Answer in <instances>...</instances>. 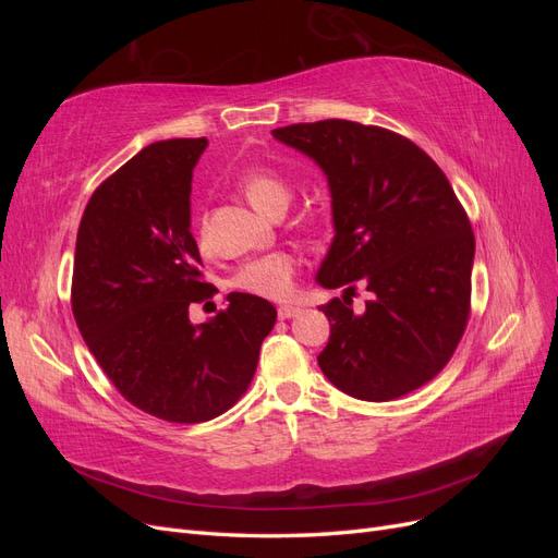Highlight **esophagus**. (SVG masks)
<instances>
[{
	"instance_id": "34e87169",
	"label": "esophagus",
	"mask_w": 558,
	"mask_h": 558,
	"mask_svg": "<svg viewBox=\"0 0 558 558\" xmlns=\"http://www.w3.org/2000/svg\"><path fill=\"white\" fill-rule=\"evenodd\" d=\"M298 312H300V307H295V305H281V307L277 310V314H279V318H281V320L295 316Z\"/></svg>"
}]
</instances>
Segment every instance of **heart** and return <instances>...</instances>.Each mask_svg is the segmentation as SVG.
Returning <instances> with one entry per match:
<instances>
[{
	"instance_id": "b5f03b06",
	"label": "heart",
	"mask_w": 558,
	"mask_h": 558,
	"mask_svg": "<svg viewBox=\"0 0 558 558\" xmlns=\"http://www.w3.org/2000/svg\"><path fill=\"white\" fill-rule=\"evenodd\" d=\"M240 189L246 195L253 207L258 211L272 216L279 209H286L291 199V185L272 170H248L240 179ZM199 244H205L207 232L199 228L197 232ZM295 272H298V258L293 253L275 251L267 256L253 258L244 263L238 275L232 277V286L244 293L258 295L265 300H286L291 298L295 289Z\"/></svg>"
}]
</instances>
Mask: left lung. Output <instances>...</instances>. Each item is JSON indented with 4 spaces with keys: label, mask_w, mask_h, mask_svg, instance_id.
Returning a JSON list of instances; mask_svg holds the SVG:
<instances>
[{
    "label": "left lung",
    "mask_w": 558,
    "mask_h": 558,
    "mask_svg": "<svg viewBox=\"0 0 558 558\" xmlns=\"http://www.w3.org/2000/svg\"><path fill=\"white\" fill-rule=\"evenodd\" d=\"M272 134L330 185L335 238L316 281L344 295L320 305L332 320L320 369L351 398L408 396L449 363L468 326L475 234L465 209L435 160L391 130L330 118ZM353 280L371 291L363 315L350 310Z\"/></svg>",
    "instance_id": "obj_1"
}]
</instances>
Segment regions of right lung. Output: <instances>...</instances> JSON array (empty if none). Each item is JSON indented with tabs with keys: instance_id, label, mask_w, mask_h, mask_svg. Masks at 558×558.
Wrapping results in <instances>:
<instances>
[{
	"instance_id": "add662e5",
	"label": "right lung",
	"mask_w": 558,
	"mask_h": 558,
	"mask_svg": "<svg viewBox=\"0 0 558 558\" xmlns=\"http://www.w3.org/2000/svg\"><path fill=\"white\" fill-rule=\"evenodd\" d=\"M207 140L142 148L99 183L83 211L72 279L76 326L128 402L172 424L230 410L248 388L277 310L230 293L207 324L189 307L216 293L202 281L191 234V181Z\"/></svg>"
}]
</instances>
